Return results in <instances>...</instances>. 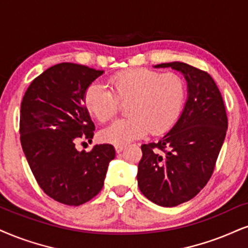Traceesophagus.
I'll return each instance as SVG.
<instances>
[{
	"label": "esophagus",
	"mask_w": 248,
	"mask_h": 248,
	"mask_svg": "<svg viewBox=\"0 0 248 248\" xmlns=\"http://www.w3.org/2000/svg\"><path fill=\"white\" fill-rule=\"evenodd\" d=\"M125 148H126V145H124V143H119V145L115 146V149L117 153H121L122 151H124Z\"/></svg>",
	"instance_id": "1"
}]
</instances>
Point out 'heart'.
Returning a JSON list of instances; mask_svg holds the SVG:
<instances>
[{"label": "heart", "instance_id": "b5f03b06", "mask_svg": "<svg viewBox=\"0 0 248 248\" xmlns=\"http://www.w3.org/2000/svg\"><path fill=\"white\" fill-rule=\"evenodd\" d=\"M186 99L184 79L172 72L148 69L119 72L109 79V88L94 81L85 92L88 111L106 122L118 109V101H127V117L117 119L100 132L106 142L126 143L146 136L166 132L178 119Z\"/></svg>", "mask_w": 248, "mask_h": 248}]
</instances>
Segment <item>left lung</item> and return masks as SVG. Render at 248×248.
Segmentation results:
<instances>
[{
  "label": "left lung",
  "instance_id": "left-lung-1",
  "mask_svg": "<svg viewBox=\"0 0 248 248\" xmlns=\"http://www.w3.org/2000/svg\"><path fill=\"white\" fill-rule=\"evenodd\" d=\"M184 76L187 100L179 118L158 141L143 143L138 186L152 202L175 207L206 186L224 142L228 117L221 92L207 72L183 62L161 63Z\"/></svg>",
  "mask_w": 248,
  "mask_h": 248
}]
</instances>
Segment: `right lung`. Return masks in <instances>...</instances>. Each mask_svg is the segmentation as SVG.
<instances>
[{"instance_id":"add662e5","label":"right lung","mask_w":248,"mask_h":248,"mask_svg":"<svg viewBox=\"0 0 248 248\" xmlns=\"http://www.w3.org/2000/svg\"><path fill=\"white\" fill-rule=\"evenodd\" d=\"M101 75L79 64H56L31 82L20 106V142L31 170L46 194L69 206L99 193L116 155L109 143L88 153L76 148L79 138L93 139L84 96Z\"/></svg>"}]
</instances>
